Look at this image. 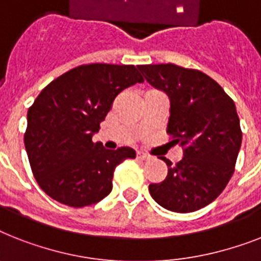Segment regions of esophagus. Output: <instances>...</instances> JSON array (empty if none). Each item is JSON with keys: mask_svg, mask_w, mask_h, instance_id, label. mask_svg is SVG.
I'll return each instance as SVG.
<instances>
[{"mask_svg": "<svg viewBox=\"0 0 261 261\" xmlns=\"http://www.w3.org/2000/svg\"><path fill=\"white\" fill-rule=\"evenodd\" d=\"M137 158L138 160H149L150 155L145 151H137Z\"/></svg>", "mask_w": 261, "mask_h": 261, "instance_id": "obj_1", "label": "esophagus"}]
</instances>
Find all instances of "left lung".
I'll list each match as a JSON object with an SVG mask.
<instances>
[{
  "mask_svg": "<svg viewBox=\"0 0 261 261\" xmlns=\"http://www.w3.org/2000/svg\"><path fill=\"white\" fill-rule=\"evenodd\" d=\"M138 68L170 99L167 134L184 149L175 165L161 156L167 175L160 184H150V194L167 211H198L213 202L233 175L243 138L234 101L198 69L170 63Z\"/></svg>",
  "mask_w": 261,
  "mask_h": 261,
  "instance_id": "1",
  "label": "left lung"
}]
</instances>
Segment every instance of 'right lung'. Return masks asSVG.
I'll return each instance as SVG.
<instances>
[{
	"instance_id": "add662e5",
	"label": "right lung",
	"mask_w": 261,
	"mask_h": 261,
	"mask_svg": "<svg viewBox=\"0 0 261 261\" xmlns=\"http://www.w3.org/2000/svg\"><path fill=\"white\" fill-rule=\"evenodd\" d=\"M134 65L83 64L50 82L28 110L24 134L32 173L54 200L73 207L96 204L112 190L114 170L131 147L107 150L92 135L119 92L142 83Z\"/></svg>"
}]
</instances>
